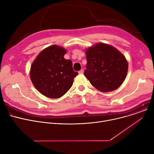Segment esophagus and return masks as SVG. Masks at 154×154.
<instances>
[{"instance_id": "1", "label": "esophagus", "mask_w": 154, "mask_h": 154, "mask_svg": "<svg viewBox=\"0 0 154 154\" xmlns=\"http://www.w3.org/2000/svg\"><path fill=\"white\" fill-rule=\"evenodd\" d=\"M83 72H84L83 69H81L80 71H78V73H79V74H83Z\"/></svg>"}]
</instances>
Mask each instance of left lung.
<instances>
[{"mask_svg":"<svg viewBox=\"0 0 154 154\" xmlns=\"http://www.w3.org/2000/svg\"><path fill=\"white\" fill-rule=\"evenodd\" d=\"M85 76L99 91L110 92L118 88L126 77L128 63L116 48L103 43H96L86 51Z\"/></svg>","mask_w":154,"mask_h":154,"instance_id":"obj_1","label":"left lung"}]
</instances>
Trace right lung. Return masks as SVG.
<instances>
[{
    "label": "right lung",
    "mask_w": 154,
    "mask_h": 154,
    "mask_svg": "<svg viewBox=\"0 0 154 154\" xmlns=\"http://www.w3.org/2000/svg\"><path fill=\"white\" fill-rule=\"evenodd\" d=\"M66 53L64 48L54 45L42 50L32 63L30 79L43 95L57 99L73 85L78 73L73 71L72 61L64 58Z\"/></svg>",
    "instance_id": "1"
}]
</instances>
